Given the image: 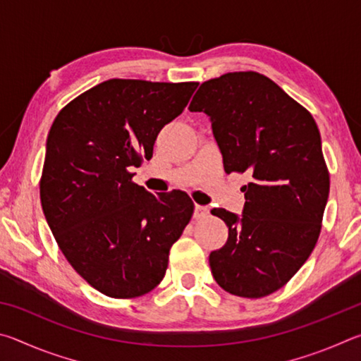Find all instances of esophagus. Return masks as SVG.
Masks as SVG:
<instances>
[{
  "instance_id": "34e87169",
  "label": "esophagus",
  "mask_w": 361,
  "mask_h": 361,
  "mask_svg": "<svg viewBox=\"0 0 361 361\" xmlns=\"http://www.w3.org/2000/svg\"><path fill=\"white\" fill-rule=\"evenodd\" d=\"M205 216H209V209L204 205H195L194 207V218L195 219H202Z\"/></svg>"
}]
</instances>
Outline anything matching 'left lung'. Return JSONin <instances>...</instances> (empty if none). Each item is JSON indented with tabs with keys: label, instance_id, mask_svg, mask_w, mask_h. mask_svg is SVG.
Returning <instances> with one entry per match:
<instances>
[{
	"label": "left lung",
	"instance_id": "left-lung-1",
	"mask_svg": "<svg viewBox=\"0 0 361 361\" xmlns=\"http://www.w3.org/2000/svg\"><path fill=\"white\" fill-rule=\"evenodd\" d=\"M191 111L210 116L226 173H248L242 216L213 209L229 228L210 253L216 283L231 295L262 298L301 269L319 240L329 173L319 127L307 109L256 71L200 84Z\"/></svg>",
	"mask_w": 361,
	"mask_h": 361
}]
</instances>
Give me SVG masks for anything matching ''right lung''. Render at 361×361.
Here are the masks:
<instances>
[{
	"label": "right lung",
	"mask_w": 361,
	"mask_h": 361,
	"mask_svg": "<svg viewBox=\"0 0 361 361\" xmlns=\"http://www.w3.org/2000/svg\"><path fill=\"white\" fill-rule=\"evenodd\" d=\"M197 82L108 79L71 100L49 130L41 205L59 248L103 295L129 299L161 283L192 216L183 191L151 194L132 181L162 127Z\"/></svg>",
	"instance_id": "1"
}]
</instances>
